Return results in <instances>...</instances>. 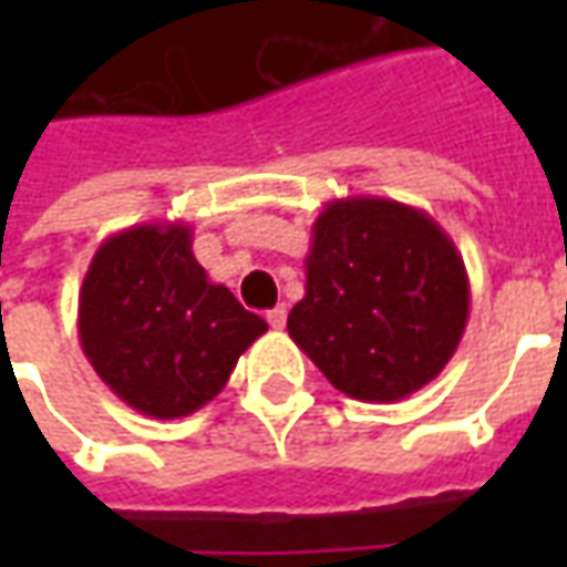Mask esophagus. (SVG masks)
Here are the masks:
<instances>
[{"label":"esophagus","mask_w":567,"mask_h":567,"mask_svg":"<svg viewBox=\"0 0 567 567\" xmlns=\"http://www.w3.org/2000/svg\"><path fill=\"white\" fill-rule=\"evenodd\" d=\"M285 319H288V309L285 307H276L267 312V321H270V328H276V331H279V328H285Z\"/></svg>","instance_id":"34e87169"}]
</instances>
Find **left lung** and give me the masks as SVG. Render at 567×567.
Returning <instances> with one entry per match:
<instances>
[{
  "mask_svg": "<svg viewBox=\"0 0 567 567\" xmlns=\"http://www.w3.org/2000/svg\"><path fill=\"white\" fill-rule=\"evenodd\" d=\"M467 312L464 260L431 215L346 197L312 224L307 295L288 312V333L333 389L392 404L437 380Z\"/></svg>",
  "mask_w": 567,
  "mask_h": 567,
  "instance_id": "left-lung-1",
  "label": "left lung"
}]
</instances>
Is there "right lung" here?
Listing matches in <instances>:
<instances>
[{
  "label": "right lung",
  "instance_id": "add662e5",
  "mask_svg": "<svg viewBox=\"0 0 567 567\" xmlns=\"http://www.w3.org/2000/svg\"><path fill=\"white\" fill-rule=\"evenodd\" d=\"M264 331L267 321L199 267L182 221L112 234L81 282V349L96 377L148 419L209 404Z\"/></svg>",
  "mask_w": 567,
  "mask_h": 567
}]
</instances>
